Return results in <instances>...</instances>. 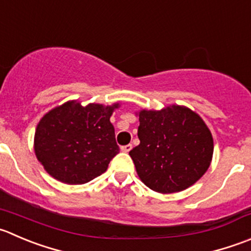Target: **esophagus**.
<instances>
[{
    "mask_svg": "<svg viewBox=\"0 0 251 251\" xmlns=\"http://www.w3.org/2000/svg\"><path fill=\"white\" fill-rule=\"evenodd\" d=\"M132 150V145H126V146H123V147H121V151H123V152H130V151Z\"/></svg>",
    "mask_w": 251,
    "mask_h": 251,
    "instance_id": "34e87169",
    "label": "esophagus"
}]
</instances>
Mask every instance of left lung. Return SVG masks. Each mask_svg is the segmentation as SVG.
<instances>
[{
    "label": "left lung",
    "mask_w": 251,
    "mask_h": 251,
    "mask_svg": "<svg viewBox=\"0 0 251 251\" xmlns=\"http://www.w3.org/2000/svg\"><path fill=\"white\" fill-rule=\"evenodd\" d=\"M140 145L128 154L141 181L160 194L185 190L211 164L213 138L199 114L182 105L137 113Z\"/></svg>",
    "instance_id": "8db88e82"
}]
</instances>
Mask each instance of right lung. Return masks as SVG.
Here are the masks:
<instances>
[{
  "mask_svg": "<svg viewBox=\"0 0 251 251\" xmlns=\"http://www.w3.org/2000/svg\"><path fill=\"white\" fill-rule=\"evenodd\" d=\"M119 106L69 100L48 111L34 136V152L44 169L70 185L86 184L103 174L119 153L110 123Z\"/></svg>",
  "mask_w": 251,
  "mask_h": 251,
  "instance_id": "obj_1",
  "label": "right lung"
}]
</instances>
